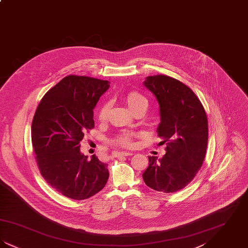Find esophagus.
Instances as JSON below:
<instances>
[{
	"instance_id": "esophagus-1",
	"label": "esophagus",
	"mask_w": 248,
	"mask_h": 248,
	"mask_svg": "<svg viewBox=\"0 0 248 248\" xmlns=\"http://www.w3.org/2000/svg\"><path fill=\"white\" fill-rule=\"evenodd\" d=\"M130 155H133V154L131 153H127V152H119L115 154L116 157H122V156H130Z\"/></svg>"
}]
</instances>
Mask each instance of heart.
Returning <instances> with one entry per match:
<instances>
[{"label":"heart","mask_w":248,"mask_h":248,"mask_svg":"<svg viewBox=\"0 0 248 248\" xmlns=\"http://www.w3.org/2000/svg\"><path fill=\"white\" fill-rule=\"evenodd\" d=\"M124 100L125 101V103L128 105L130 109L134 112H136L139 109L141 108H147V107L149 105V101L147 99V97L141 94L139 91L136 90H131L128 92H125L123 95ZM108 108L109 105L108 102L103 103L99 109H98V113H97V119L101 122L105 121L108 117ZM139 134L137 133H129V132H124L120 134L118 137L112 140V143L118 146H122L124 148H132L135 146V142H134V138L138 137Z\"/></svg>","instance_id":"heart-1"}]
</instances>
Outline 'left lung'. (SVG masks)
<instances>
[{"label": "left lung", "instance_id": "8db88e82", "mask_svg": "<svg viewBox=\"0 0 248 248\" xmlns=\"http://www.w3.org/2000/svg\"><path fill=\"white\" fill-rule=\"evenodd\" d=\"M145 86L160 107L158 137L166 144L163 158L149 157L142 177L150 188L165 193L185 188L196 176L204 160L208 122L198 96L177 79L167 75L149 76Z\"/></svg>", "mask_w": 248, "mask_h": 248}]
</instances>
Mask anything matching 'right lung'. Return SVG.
I'll return each mask as SVG.
<instances>
[{
    "mask_svg": "<svg viewBox=\"0 0 248 248\" xmlns=\"http://www.w3.org/2000/svg\"><path fill=\"white\" fill-rule=\"evenodd\" d=\"M108 82L68 75L48 90L36 108L31 142L42 177L73 200L87 199L106 185L108 165L80 152L85 132L94 127V108Z\"/></svg>",
    "mask_w": 248,
    "mask_h": 248,
    "instance_id": "1",
    "label": "right lung"
}]
</instances>
